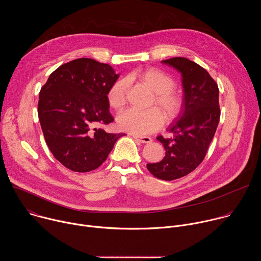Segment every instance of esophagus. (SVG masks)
I'll list each match as a JSON object with an SVG mask.
<instances>
[{
	"label": "esophagus",
	"mask_w": 261,
	"mask_h": 261,
	"mask_svg": "<svg viewBox=\"0 0 261 261\" xmlns=\"http://www.w3.org/2000/svg\"><path fill=\"white\" fill-rule=\"evenodd\" d=\"M133 137H134L135 139L139 140V141L142 142V143H148V142L152 141V138L148 137V136H136V135H134Z\"/></svg>",
	"instance_id": "1"
}]
</instances>
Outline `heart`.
Here are the masks:
<instances>
[{"instance_id": "1", "label": "heart", "mask_w": 261, "mask_h": 261, "mask_svg": "<svg viewBox=\"0 0 261 261\" xmlns=\"http://www.w3.org/2000/svg\"><path fill=\"white\" fill-rule=\"evenodd\" d=\"M132 79L138 80L150 88L155 94V103L167 119L174 118L180 109V97L172 91L174 81L165 72L147 68L132 73ZM128 82L124 79L111 85L107 92V102L114 109L122 108L126 103ZM164 122V117L158 108L126 109L118 116L117 125L120 130L136 136L150 134L158 130Z\"/></svg>"}]
</instances>
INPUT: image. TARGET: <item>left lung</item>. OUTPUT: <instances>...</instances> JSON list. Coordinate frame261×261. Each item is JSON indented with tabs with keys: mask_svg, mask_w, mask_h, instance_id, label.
I'll return each mask as SVG.
<instances>
[{
	"mask_svg": "<svg viewBox=\"0 0 261 261\" xmlns=\"http://www.w3.org/2000/svg\"><path fill=\"white\" fill-rule=\"evenodd\" d=\"M161 63L180 73L182 98L180 111L167 127L172 137L157 139L165 148V157L147 163L153 175L172 180L193 171L204 159L220 120L219 89L208 72L186 58H172Z\"/></svg>",
	"mask_w": 261,
	"mask_h": 261,
	"instance_id": "1",
	"label": "left lung"
}]
</instances>
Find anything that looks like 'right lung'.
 Segmentation results:
<instances>
[{
    "instance_id": "obj_1",
    "label": "right lung",
    "mask_w": 261,
    "mask_h": 261,
    "mask_svg": "<svg viewBox=\"0 0 261 261\" xmlns=\"http://www.w3.org/2000/svg\"><path fill=\"white\" fill-rule=\"evenodd\" d=\"M119 76L110 65L82 58L60 66L41 88L42 132L54 157L68 169L89 172L98 168L125 135L96 128L114 122L107 92Z\"/></svg>"
}]
</instances>
